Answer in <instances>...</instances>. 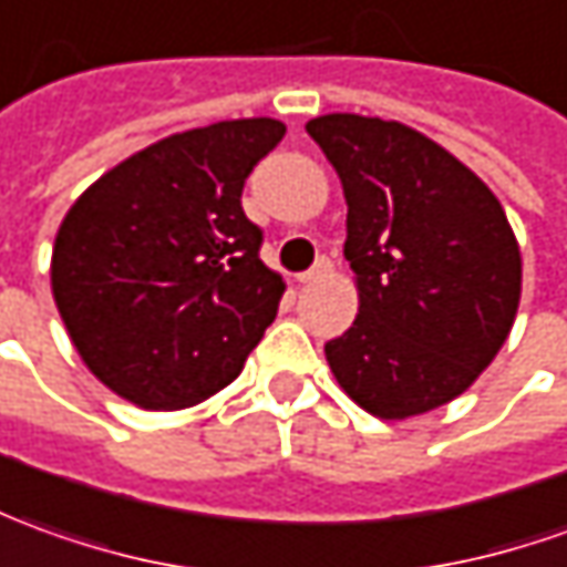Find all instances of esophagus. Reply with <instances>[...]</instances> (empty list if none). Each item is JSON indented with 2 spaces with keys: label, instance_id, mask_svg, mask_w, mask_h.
Wrapping results in <instances>:
<instances>
[{
  "label": "esophagus",
  "instance_id": "1",
  "mask_svg": "<svg viewBox=\"0 0 567 567\" xmlns=\"http://www.w3.org/2000/svg\"><path fill=\"white\" fill-rule=\"evenodd\" d=\"M329 272H332V260H329V257H319L307 272H300L298 282H316V279H322V276H329Z\"/></svg>",
  "mask_w": 567,
  "mask_h": 567
}]
</instances>
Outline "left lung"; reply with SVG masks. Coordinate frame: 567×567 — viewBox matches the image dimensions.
<instances>
[{
  "label": "left lung",
  "instance_id": "8db88e82",
  "mask_svg": "<svg viewBox=\"0 0 567 567\" xmlns=\"http://www.w3.org/2000/svg\"><path fill=\"white\" fill-rule=\"evenodd\" d=\"M307 133L341 176L344 257L360 288L353 326L326 344L334 379L379 419L444 406L515 322L522 254L503 204L403 123L326 114Z\"/></svg>",
  "mask_w": 567,
  "mask_h": 567
}]
</instances>
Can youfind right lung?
Segmentation results:
<instances>
[{
    "instance_id": "1",
    "label": "right lung",
    "mask_w": 567,
    "mask_h": 567,
    "mask_svg": "<svg viewBox=\"0 0 567 567\" xmlns=\"http://www.w3.org/2000/svg\"><path fill=\"white\" fill-rule=\"evenodd\" d=\"M285 136L269 117L161 138L92 183L61 223L52 295L95 379L183 410L241 372L282 300L241 188Z\"/></svg>"
}]
</instances>
